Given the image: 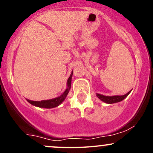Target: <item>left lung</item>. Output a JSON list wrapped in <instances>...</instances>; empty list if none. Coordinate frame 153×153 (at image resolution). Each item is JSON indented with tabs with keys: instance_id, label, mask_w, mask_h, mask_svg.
<instances>
[{
	"instance_id": "obj_1",
	"label": "left lung",
	"mask_w": 153,
	"mask_h": 153,
	"mask_svg": "<svg viewBox=\"0 0 153 153\" xmlns=\"http://www.w3.org/2000/svg\"><path fill=\"white\" fill-rule=\"evenodd\" d=\"M131 91H129L127 94L122 95V96H104V95L102 94H96V96L99 99L101 100V101H103V102L106 103H118L122 101V100H124L125 98L127 97V96L130 94Z\"/></svg>"
}]
</instances>
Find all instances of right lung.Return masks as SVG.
I'll list each match as a JSON object with an SVG mask.
<instances>
[{"mask_svg":"<svg viewBox=\"0 0 153 153\" xmlns=\"http://www.w3.org/2000/svg\"><path fill=\"white\" fill-rule=\"evenodd\" d=\"M73 71H72L69 78L68 79V81H67V88L65 89V91L63 92V94L62 95H60L58 97L49 100H42V101H31V100L29 99H26V101L29 103H30L31 105H33V106L39 107V108H54V107L58 106L59 105H60L61 103L64 101V100L65 99L67 96H68V93H69L70 89H71V80L72 77H73Z\"/></svg>","mask_w":153,"mask_h":153,"instance_id":"right-lung-1","label":"right lung"}]
</instances>
